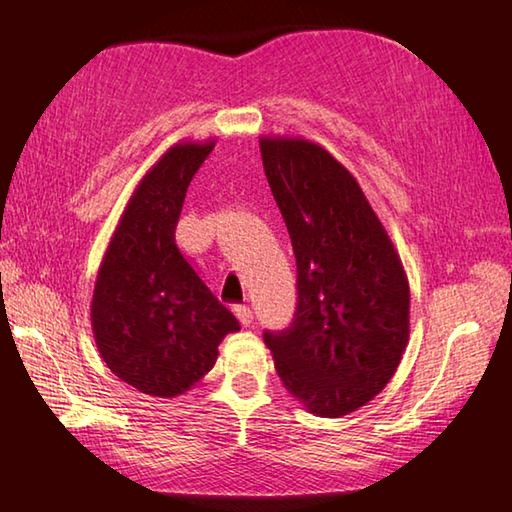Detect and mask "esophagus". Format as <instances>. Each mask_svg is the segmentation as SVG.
Here are the masks:
<instances>
[{
  "instance_id": "obj_1",
  "label": "esophagus",
  "mask_w": 512,
  "mask_h": 512,
  "mask_svg": "<svg viewBox=\"0 0 512 512\" xmlns=\"http://www.w3.org/2000/svg\"><path fill=\"white\" fill-rule=\"evenodd\" d=\"M235 314H237V319L242 321L244 328H248V325L253 323V310H250L246 303H239V306H235Z\"/></svg>"
}]
</instances>
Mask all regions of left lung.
<instances>
[{
    "label": "left lung",
    "mask_w": 512,
    "mask_h": 512,
    "mask_svg": "<svg viewBox=\"0 0 512 512\" xmlns=\"http://www.w3.org/2000/svg\"><path fill=\"white\" fill-rule=\"evenodd\" d=\"M264 171L297 257L299 303L284 332H264L281 383L314 416L374 400L409 343V279L361 184L328 149L262 136Z\"/></svg>",
    "instance_id": "1"
}]
</instances>
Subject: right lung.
Here are the masks:
<instances>
[{
	"label": "right lung",
	"mask_w": 512,
	"mask_h": 512,
	"mask_svg": "<svg viewBox=\"0 0 512 512\" xmlns=\"http://www.w3.org/2000/svg\"><path fill=\"white\" fill-rule=\"evenodd\" d=\"M213 138L180 140L140 178L96 273L90 319L105 365L147 396L202 385L239 321L176 244L187 189Z\"/></svg>",
	"instance_id": "right-lung-1"
}]
</instances>
